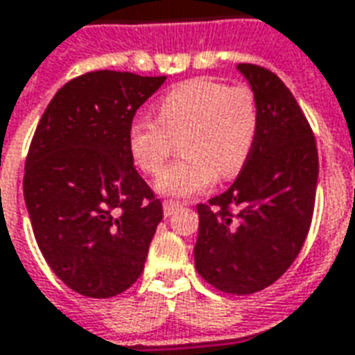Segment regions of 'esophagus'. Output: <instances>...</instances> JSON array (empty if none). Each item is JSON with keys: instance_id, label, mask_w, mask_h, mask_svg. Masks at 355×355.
I'll return each instance as SVG.
<instances>
[{"instance_id": "34e87169", "label": "esophagus", "mask_w": 355, "mask_h": 355, "mask_svg": "<svg viewBox=\"0 0 355 355\" xmlns=\"http://www.w3.org/2000/svg\"><path fill=\"white\" fill-rule=\"evenodd\" d=\"M162 208H164V216H172L175 210H180V208H182V205H180V202H175V200H164V202H162Z\"/></svg>"}]
</instances>
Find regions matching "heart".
<instances>
[{
    "instance_id": "1",
    "label": "heart",
    "mask_w": 355,
    "mask_h": 355,
    "mask_svg": "<svg viewBox=\"0 0 355 355\" xmlns=\"http://www.w3.org/2000/svg\"><path fill=\"white\" fill-rule=\"evenodd\" d=\"M258 133V103L248 85L193 78L173 85L157 103V120H133L128 150L149 175H160L180 141L184 157L158 180V191L189 197L216 178H235L248 162Z\"/></svg>"
}]
</instances>
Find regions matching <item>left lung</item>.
<instances>
[{"label": "left lung", "instance_id": "left-lung-1", "mask_svg": "<svg viewBox=\"0 0 355 355\" xmlns=\"http://www.w3.org/2000/svg\"><path fill=\"white\" fill-rule=\"evenodd\" d=\"M237 69L256 95L258 133L235 183L197 206L195 266L218 291L243 296L273 285L300 254L319 160L310 124L281 78L250 62Z\"/></svg>", "mask_w": 355, "mask_h": 355}]
</instances>
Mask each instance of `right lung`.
Instances as JSON below:
<instances>
[{
    "mask_svg": "<svg viewBox=\"0 0 355 355\" xmlns=\"http://www.w3.org/2000/svg\"><path fill=\"white\" fill-rule=\"evenodd\" d=\"M166 76L95 70L55 93L24 166V200L45 262L64 285L110 298L139 279L162 202L133 166L128 130Z\"/></svg>",
    "mask_w": 355,
    "mask_h": 355,
    "instance_id": "right-lung-1",
    "label": "right lung"
}]
</instances>
